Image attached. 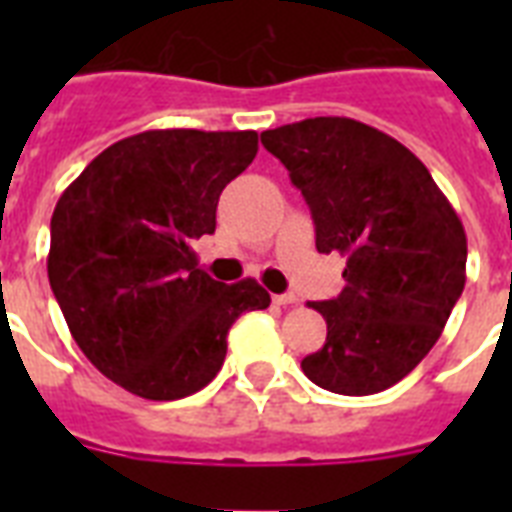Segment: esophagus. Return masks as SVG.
I'll use <instances>...</instances> for the list:
<instances>
[{"label":"esophagus","mask_w":512,"mask_h":512,"mask_svg":"<svg viewBox=\"0 0 512 512\" xmlns=\"http://www.w3.org/2000/svg\"><path fill=\"white\" fill-rule=\"evenodd\" d=\"M273 303H276V305H295L297 295H292V292H287V295H273Z\"/></svg>","instance_id":"34e87169"}]
</instances>
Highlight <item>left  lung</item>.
<instances>
[{"label":"left lung","mask_w":512,"mask_h":512,"mask_svg":"<svg viewBox=\"0 0 512 512\" xmlns=\"http://www.w3.org/2000/svg\"><path fill=\"white\" fill-rule=\"evenodd\" d=\"M289 170L316 225V249L345 257V289L313 303L324 348L303 358L319 388L372 396L428 356L465 289V228L428 167L348 116H316L260 135Z\"/></svg>","instance_id":"8db88e82"}]
</instances>
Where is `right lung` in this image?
Listing matches in <instances>:
<instances>
[{"instance_id":"add662e5","label":"right lung","mask_w":512,"mask_h":512,"mask_svg":"<svg viewBox=\"0 0 512 512\" xmlns=\"http://www.w3.org/2000/svg\"><path fill=\"white\" fill-rule=\"evenodd\" d=\"M255 154L252 130H148L95 156L55 204L52 295L92 366L135 396L209 385L233 321L271 305L255 279L215 281L193 252Z\"/></svg>"}]
</instances>
